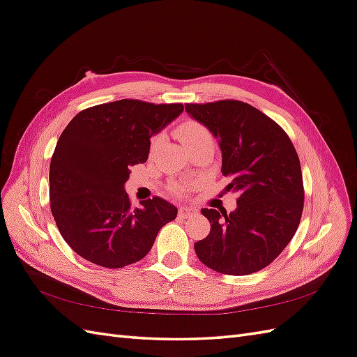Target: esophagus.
<instances>
[{
    "label": "esophagus",
    "instance_id": "obj_1",
    "mask_svg": "<svg viewBox=\"0 0 357 357\" xmlns=\"http://www.w3.org/2000/svg\"><path fill=\"white\" fill-rule=\"evenodd\" d=\"M197 214V208L193 207H181L178 210V218H183V219H188V218H192V215Z\"/></svg>",
    "mask_w": 357,
    "mask_h": 357
}]
</instances>
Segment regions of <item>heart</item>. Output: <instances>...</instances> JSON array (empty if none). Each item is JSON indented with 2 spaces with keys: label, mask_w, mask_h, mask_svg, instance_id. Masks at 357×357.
<instances>
[{
  "label": "heart",
  "mask_w": 357,
  "mask_h": 357,
  "mask_svg": "<svg viewBox=\"0 0 357 357\" xmlns=\"http://www.w3.org/2000/svg\"><path fill=\"white\" fill-rule=\"evenodd\" d=\"M176 135L180 139V142L186 146L198 142V139L202 138H211V132L208 131L207 126H204L198 121H186L183 122L177 129H176Z\"/></svg>",
  "instance_id": "heart-1"
}]
</instances>
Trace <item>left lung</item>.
<instances>
[{
    "label": "left lung",
    "instance_id": "1",
    "mask_svg": "<svg viewBox=\"0 0 357 357\" xmlns=\"http://www.w3.org/2000/svg\"><path fill=\"white\" fill-rule=\"evenodd\" d=\"M186 112L219 138L222 174L236 208H202L211 229L195 243L199 261L228 275L261 271L294 238L304 210L299 158L284 129L253 105L220 100L185 104Z\"/></svg>",
    "mask_w": 357,
    "mask_h": 357
}]
</instances>
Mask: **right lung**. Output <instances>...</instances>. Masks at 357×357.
<instances>
[{
	"label": "right lung",
	"mask_w": 357,
	"mask_h": 357,
	"mask_svg": "<svg viewBox=\"0 0 357 357\" xmlns=\"http://www.w3.org/2000/svg\"><path fill=\"white\" fill-rule=\"evenodd\" d=\"M183 112V104L119 100L73 117L53 152L49 198L62 238L86 261L123 268L150 252L177 208L155 197L132 207L123 189L129 167L144 164L150 138Z\"/></svg>",
	"instance_id": "obj_1"
}]
</instances>
